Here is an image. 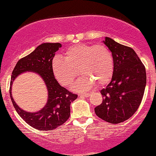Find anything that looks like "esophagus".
Returning <instances> with one entry per match:
<instances>
[{
  "label": "esophagus",
  "instance_id": "esophagus-1",
  "mask_svg": "<svg viewBox=\"0 0 156 156\" xmlns=\"http://www.w3.org/2000/svg\"><path fill=\"white\" fill-rule=\"evenodd\" d=\"M79 96L89 97V93H80V94H79Z\"/></svg>",
  "mask_w": 156,
  "mask_h": 156
}]
</instances>
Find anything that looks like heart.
Here are the masks:
<instances>
[{"label":"heart","instance_id":"heart-1","mask_svg":"<svg viewBox=\"0 0 156 156\" xmlns=\"http://www.w3.org/2000/svg\"><path fill=\"white\" fill-rule=\"evenodd\" d=\"M52 71L62 85L69 87L76 80L78 71L82 76L74 86L77 91H86L94 83L103 85L114 74V59L112 51L104 44H75L66 50L64 58L52 60Z\"/></svg>","mask_w":156,"mask_h":156}]
</instances>
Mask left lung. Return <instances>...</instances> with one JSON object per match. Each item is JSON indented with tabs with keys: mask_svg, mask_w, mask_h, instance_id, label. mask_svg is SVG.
Instances as JSON below:
<instances>
[{
	"mask_svg": "<svg viewBox=\"0 0 156 156\" xmlns=\"http://www.w3.org/2000/svg\"><path fill=\"white\" fill-rule=\"evenodd\" d=\"M112 51L114 71L112 80L101 89L103 102L94 108L96 115L107 122L118 124L129 119L139 108L145 89V67L133 48L105 37Z\"/></svg>",
	"mask_w": 156,
	"mask_h": 156,
	"instance_id": "obj_1",
	"label": "left lung"
}]
</instances>
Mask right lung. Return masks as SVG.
Wrapping results in <instances>:
<instances>
[{"label":"right lung","mask_w":156,"mask_h":156,"mask_svg":"<svg viewBox=\"0 0 156 156\" xmlns=\"http://www.w3.org/2000/svg\"><path fill=\"white\" fill-rule=\"evenodd\" d=\"M62 47L60 43H43L32 53L20 58L12 71L9 94L16 112L27 124L40 130H54L63 125L70 116V103L78 98L62 87L52 71V60L55 53ZM38 73L47 86L48 99L46 106L40 111L30 113L22 110L15 103L11 95V86L18 74L24 72Z\"/></svg>","instance_id":"right-lung-1"}]
</instances>
